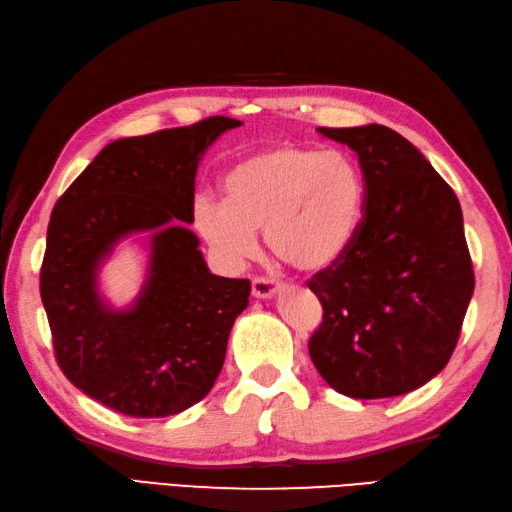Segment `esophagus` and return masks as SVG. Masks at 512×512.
Masks as SVG:
<instances>
[{
    "mask_svg": "<svg viewBox=\"0 0 512 512\" xmlns=\"http://www.w3.org/2000/svg\"><path fill=\"white\" fill-rule=\"evenodd\" d=\"M278 283L274 278H265V276H256L254 280H252V294H254V298H260V300H265V298H271L278 291Z\"/></svg>",
    "mask_w": 512,
    "mask_h": 512,
    "instance_id": "34e87169",
    "label": "esophagus"
}]
</instances>
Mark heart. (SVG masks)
<instances>
[{
  "label": "heart",
  "mask_w": 512,
  "mask_h": 512,
  "mask_svg": "<svg viewBox=\"0 0 512 512\" xmlns=\"http://www.w3.org/2000/svg\"><path fill=\"white\" fill-rule=\"evenodd\" d=\"M221 185L223 201L196 196L194 227L227 269L256 254V229L269 252L294 269H327L362 225L364 174L342 150L269 145L232 165Z\"/></svg>",
  "instance_id": "b5f03b06"
}]
</instances>
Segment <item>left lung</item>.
Instances as JSON below:
<instances>
[{"instance_id": "1", "label": "left lung", "mask_w": 512, "mask_h": 512, "mask_svg": "<svg viewBox=\"0 0 512 512\" xmlns=\"http://www.w3.org/2000/svg\"><path fill=\"white\" fill-rule=\"evenodd\" d=\"M318 132L358 154L367 194L351 247L307 283L322 305L309 356L342 395L395 398L435 378L460 338L475 289L462 207L387 125Z\"/></svg>"}]
</instances>
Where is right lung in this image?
I'll return each instance as SVG.
<instances>
[{
	"mask_svg": "<svg viewBox=\"0 0 512 512\" xmlns=\"http://www.w3.org/2000/svg\"><path fill=\"white\" fill-rule=\"evenodd\" d=\"M241 121L210 117L185 128L106 145L50 214L39 291L57 364L88 398L130 417L176 415L201 402L223 369L247 278L207 269L194 223L198 161ZM152 231L149 278L128 310H112L98 267L121 237Z\"/></svg>",
	"mask_w": 512,
	"mask_h": 512,
	"instance_id": "1",
	"label": "right lung"
}]
</instances>
